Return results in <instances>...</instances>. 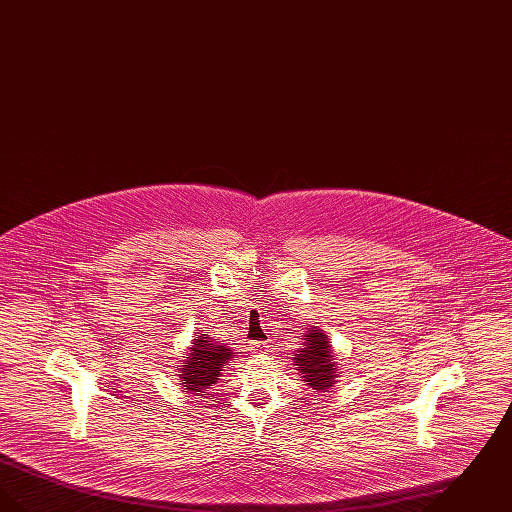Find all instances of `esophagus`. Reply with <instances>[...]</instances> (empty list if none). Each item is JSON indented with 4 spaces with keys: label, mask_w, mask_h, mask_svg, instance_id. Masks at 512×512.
<instances>
[{
    "label": "esophagus",
    "mask_w": 512,
    "mask_h": 512,
    "mask_svg": "<svg viewBox=\"0 0 512 512\" xmlns=\"http://www.w3.org/2000/svg\"><path fill=\"white\" fill-rule=\"evenodd\" d=\"M267 343L265 341H251L249 343V351L251 353H255V355H261V353H265L267 351Z\"/></svg>",
    "instance_id": "1"
}]
</instances>
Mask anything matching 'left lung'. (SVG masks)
<instances>
[{
	"label": "left lung",
	"instance_id": "1",
	"mask_svg": "<svg viewBox=\"0 0 512 512\" xmlns=\"http://www.w3.org/2000/svg\"><path fill=\"white\" fill-rule=\"evenodd\" d=\"M303 340V347L297 349L293 357L295 370L301 372L303 382H307V386H311L313 390H330L338 378V366L330 345L332 341H328L326 334L317 326L309 328Z\"/></svg>",
	"mask_w": 512,
	"mask_h": 512
}]
</instances>
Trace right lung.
Segmentation results:
<instances>
[{"label":"right lung","mask_w":512,"mask_h":512,"mask_svg":"<svg viewBox=\"0 0 512 512\" xmlns=\"http://www.w3.org/2000/svg\"><path fill=\"white\" fill-rule=\"evenodd\" d=\"M232 359L234 353L228 345L215 343L211 338H207V334L197 336L194 345L190 347L188 357L182 361V368L178 374L182 388L188 390V393L197 391L201 395H211V386L219 382L222 370Z\"/></svg>","instance_id":"right-lung-1"}]
</instances>
